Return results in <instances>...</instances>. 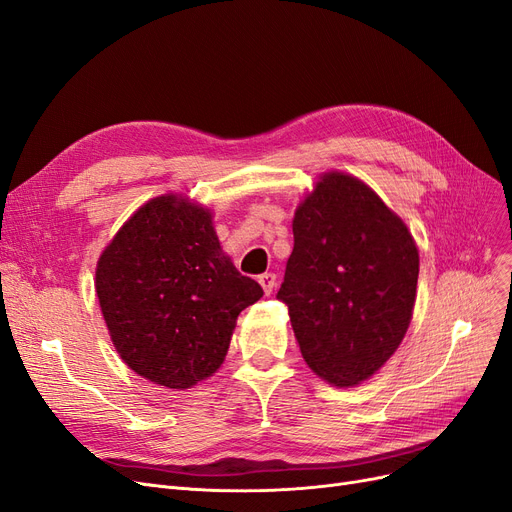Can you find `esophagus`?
<instances>
[{"mask_svg": "<svg viewBox=\"0 0 512 512\" xmlns=\"http://www.w3.org/2000/svg\"><path fill=\"white\" fill-rule=\"evenodd\" d=\"M259 285L263 287V293L270 295L274 291V287H276V274H272V272L261 274L259 276Z\"/></svg>", "mask_w": 512, "mask_h": 512, "instance_id": "obj_1", "label": "esophagus"}]
</instances>
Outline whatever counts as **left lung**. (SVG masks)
<instances>
[{
	"label": "left lung",
	"instance_id": "left-lung-1",
	"mask_svg": "<svg viewBox=\"0 0 512 512\" xmlns=\"http://www.w3.org/2000/svg\"><path fill=\"white\" fill-rule=\"evenodd\" d=\"M278 299L301 356L335 386L361 384L407 333L420 257L407 225L371 187L323 175L293 219Z\"/></svg>",
	"mask_w": 512,
	"mask_h": 512
}]
</instances>
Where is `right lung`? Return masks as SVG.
Returning a JSON list of instances; mask_svg holds the SVG:
<instances>
[{"mask_svg":"<svg viewBox=\"0 0 512 512\" xmlns=\"http://www.w3.org/2000/svg\"><path fill=\"white\" fill-rule=\"evenodd\" d=\"M97 295L124 363L149 382L183 390L219 369L238 314L263 289L221 253L206 208L160 196L103 251Z\"/></svg>","mask_w":512,"mask_h":512,"instance_id":"add662e5","label":"right lung"}]
</instances>
